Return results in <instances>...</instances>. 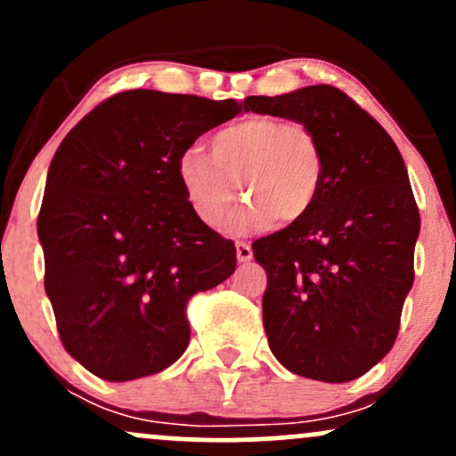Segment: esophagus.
<instances>
[{
    "mask_svg": "<svg viewBox=\"0 0 456 456\" xmlns=\"http://www.w3.org/2000/svg\"><path fill=\"white\" fill-rule=\"evenodd\" d=\"M235 253H238V261H250L253 259V248L248 242H235Z\"/></svg>",
    "mask_w": 456,
    "mask_h": 456,
    "instance_id": "34e87169",
    "label": "esophagus"
}]
</instances>
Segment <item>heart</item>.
I'll return each instance as SVG.
<instances>
[{"instance_id": "heart-1", "label": "heart", "mask_w": 456, "mask_h": 456, "mask_svg": "<svg viewBox=\"0 0 456 456\" xmlns=\"http://www.w3.org/2000/svg\"><path fill=\"white\" fill-rule=\"evenodd\" d=\"M186 203L201 223L221 227L240 192L248 199L235 232L297 223L315 208L323 184V151L315 130L297 119L250 115L210 139V156L186 148L175 162Z\"/></svg>"}]
</instances>
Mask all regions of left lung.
Returning <instances> with one entry per match:
<instances>
[{
    "instance_id": "obj_1",
    "label": "left lung",
    "mask_w": 456,
    "mask_h": 456,
    "mask_svg": "<svg viewBox=\"0 0 456 456\" xmlns=\"http://www.w3.org/2000/svg\"><path fill=\"white\" fill-rule=\"evenodd\" d=\"M244 111L308 124L323 151L315 208L253 242L268 274L270 349L302 378L352 381L392 349L413 282L420 214L405 162L378 119L338 87L248 96Z\"/></svg>"
}]
</instances>
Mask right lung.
<instances>
[{
    "label": "right lung",
    "instance_id": "add662e5",
    "mask_svg": "<svg viewBox=\"0 0 456 456\" xmlns=\"http://www.w3.org/2000/svg\"><path fill=\"white\" fill-rule=\"evenodd\" d=\"M235 101L128 90L94 107L51 160L38 238L61 345L98 378L160 373L191 341L186 305L233 274L235 246L195 216L175 162Z\"/></svg>",
    "mask_w": 456,
    "mask_h": 456
}]
</instances>
